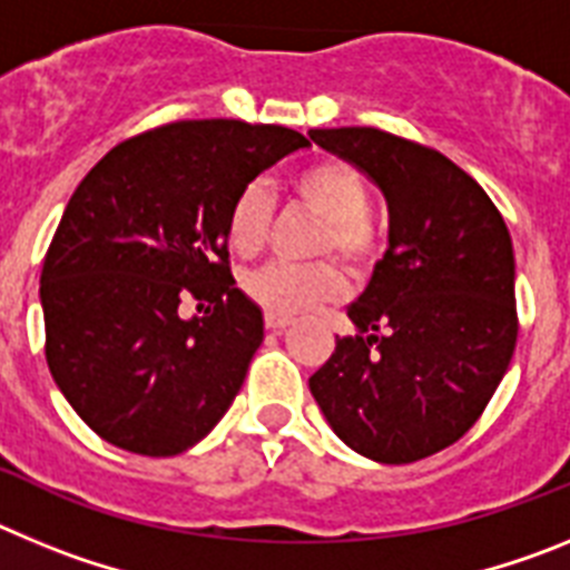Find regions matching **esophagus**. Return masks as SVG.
Here are the masks:
<instances>
[{
    "label": "esophagus",
    "mask_w": 570,
    "mask_h": 570,
    "mask_svg": "<svg viewBox=\"0 0 570 570\" xmlns=\"http://www.w3.org/2000/svg\"><path fill=\"white\" fill-rule=\"evenodd\" d=\"M291 320L288 316H276V314H265V328L274 331V334H282V331L288 328Z\"/></svg>",
    "instance_id": "esophagus-1"
}]
</instances>
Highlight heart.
Instances as JSON below:
<instances>
[{
    "instance_id": "heart-1",
    "label": "heart",
    "mask_w": 570,
    "mask_h": 570,
    "mask_svg": "<svg viewBox=\"0 0 570 570\" xmlns=\"http://www.w3.org/2000/svg\"><path fill=\"white\" fill-rule=\"evenodd\" d=\"M291 194L302 208L320 216L316 254H334L356 274L374 268L382 250L380 225L367 214L371 188L360 168L345 159H320L291 179ZM271 230V196L262 185L242 188L228 210V245L239 256H256ZM345 291V276L334 262L288 265L271 262L245 276V294L276 316H299Z\"/></svg>"
}]
</instances>
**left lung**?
<instances>
[{"mask_svg":"<svg viewBox=\"0 0 570 570\" xmlns=\"http://www.w3.org/2000/svg\"><path fill=\"white\" fill-rule=\"evenodd\" d=\"M387 203V250L308 380L334 434L385 465L425 460L480 420L517 345L513 245L476 179L376 128H316Z\"/></svg>","mask_w":570,"mask_h":570,"instance_id":"left-lung-1","label":"left lung"}]
</instances>
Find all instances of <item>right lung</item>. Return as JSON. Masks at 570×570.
<instances>
[{"label": "right lung", "instance_id": "1", "mask_svg": "<svg viewBox=\"0 0 570 570\" xmlns=\"http://www.w3.org/2000/svg\"><path fill=\"white\" fill-rule=\"evenodd\" d=\"M299 148L279 125L183 119L119 142L73 190L39 279L45 356L105 442L174 456L225 416L265 336L230 276L228 210ZM185 298L206 316L183 321Z\"/></svg>", "mask_w": 570, "mask_h": 570}]
</instances>
